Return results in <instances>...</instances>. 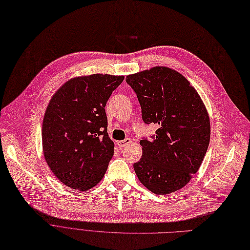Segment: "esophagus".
I'll list each match as a JSON object with an SVG mask.
<instances>
[{"label":"esophagus","mask_w":250,"mask_h":250,"mask_svg":"<svg viewBox=\"0 0 250 250\" xmlns=\"http://www.w3.org/2000/svg\"><path fill=\"white\" fill-rule=\"evenodd\" d=\"M129 144H131V140H130L129 138H126V139L121 140V141H117V146H118L119 147H120V148H122V147L128 146Z\"/></svg>","instance_id":"esophagus-1"}]
</instances>
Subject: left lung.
I'll list each match as a JSON object with an SVG mask.
<instances>
[{
	"label": "left lung",
	"mask_w": 250,
	"mask_h": 250,
	"mask_svg": "<svg viewBox=\"0 0 250 250\" xmlns=\"http://www.w3.org/2000/svg\"><path fill=\"white\" fill-rule=\"evenodd\" d=\"M137 94L146 124L156 135L140 140L142 157L133 165L139 181L164 195L183 188L204 161L210 138L209 117L196 89L176 70L157 66L126 77Z\"/></svg>",
	"instance_id": "1"
}]
</instances>
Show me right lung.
<instances>
[{
  "instance_id": "obj_1",
  "label": "right lung",
  "mask_w": 250,
  "mask_h": 250,
  "mask_svg": "<svg viewBox=\"0 0 250 250\" xmlns=\"http://www.w3.org/2000/svg\"><path fill=\"white\" fill-rule=\"evenodd\" d=\"M124 76L91 74L69 79L52 97L42 121V150L54 175L86 191L108 169L114 142L104 106Z\"/></svg>"
}]
</instances>
